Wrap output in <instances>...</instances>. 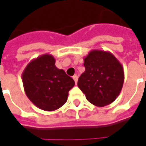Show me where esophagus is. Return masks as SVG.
I'll use <instances>...</instances> for the list:
<instances>
[{
  "mask_svg": "<svg viewBox=\"0 0 146 146\" xmlns=\"http://www.w3.org/2000/svg\"><path fill=\"white\" fill-rule=\"evenodd\" d=\"M73 80H75V83H76V84H77V81H78V76L75 75V76H73Z\"/></svg>",
  "mask_w": 146,
  "mask_h": 146,
  "instance_id": "1",
  "label": "esophagus"
}]
</instances>
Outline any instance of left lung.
I'll list each match as a JSON object with an SVG mask.
<instances>
[{"instance_id": "left-lung-1", "label": "left lung", "mask_w": 146, "mask_h": 146, "mask_svg": "<svg viewBox=\"0 0 146 146\" xmlns=\"http://www.w3.org/2000/svg\"><path fill=\"white\" fill-rule=\"evenodd\" d=\"M84 61L85 71L78 80V87L96 106L112 103L123 88V66L110 52L97 49L90 51Z\"/></svg>"}]
</instances>
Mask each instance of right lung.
Wrapping results in <instances>:
<instances>
[{"label":"right lung","instance_id":"1","mask_svg":"<svg viewBox=\"0 0 146 146\" xmlns=\"http://www.w3.org/2000/svg\"><path fill=\"white\" fill-rule=\"evenodd\" d=\"M27 97L38 108L53 111L67 101L74 80L64 70L57 68L51 54H43L31 60L22 74Z\"/></svg>","mask_w":146,"mask_h":146}]
</instances>
